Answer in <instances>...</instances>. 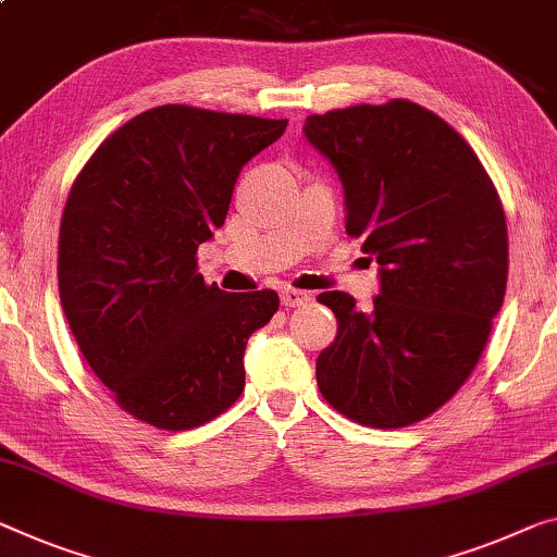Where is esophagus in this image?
<instances>
[{"instance_id": "obj_1", "label": "esophagus", "mask_w": 557, "mask_h": 557, "mask_svg": "<svg viewBox=\"0 0 557 557\" xmlns=\"http://www.w3.org/2000/svg\"><path fill=\"white\" fill-rule=\"evenodd\" d=\"M308 301H311V294H306V290H298V288H284V290H281V306L296 308V306H304Z\"/></svg>"}]
</instances>
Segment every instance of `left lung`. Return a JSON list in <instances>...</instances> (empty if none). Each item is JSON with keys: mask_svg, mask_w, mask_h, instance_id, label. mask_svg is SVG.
<instances>
[{"mask_svg": "<svg viewBox=\"0 0 557 557\" xmlns=\"http://www.w3.org/2000/svg\"><path fill=\"white\" fill-rule=\"evenodd\" d=\"M304 132L344 184L346 234L381 267L366 311L319 294L338 321L315 361L321 396L368 428L423 421L473 373L506 296L498 189L463 136L408 99L311 114Z\"/></svg>", "mask_w": 557, "mask_h": 557, "instance_id": "left-lung-1", "label": "left lung"}]
</instances>
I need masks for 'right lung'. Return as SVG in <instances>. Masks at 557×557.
I'll use <instances>...</instances> for the list:
<instances>
[{
	"label": "right lung",
	"mask_w": 557,
	"mask_h": 557,
	"mask_svg": "<svg viewBox=\"0 0 557 557\" xmlns=\"http://www.w3.org/2000/svg\"><path fill=\"white\" fill-rule=\"evenodd\" d=\"M286 124L153 107L76 174L59 226V298L84 361L136 421L191 431L242 396L246 341L278 296L209 286L196 251L224 224L244 164Z\"/></svg>",
	"instance_id": "1"
}]
</instances>
